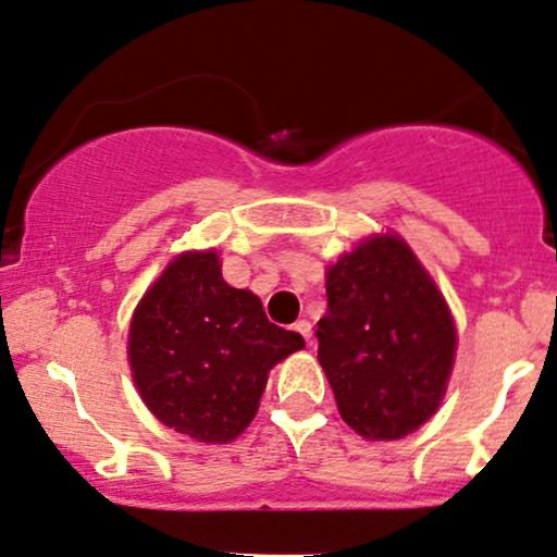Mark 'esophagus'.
<instances>
[{
	"label": "esophagus",
	"mask_w": 557,
	"mask_h": 557,
	"mask_svg": "<svg viewBox=\"0 0 557 557\" xmlns=\"http://www.w3.org/2000/svg\"><path fill=\"white\" fill-rule=\"evenodd\" d=\"M295 331H298V334L302 336V339L311 342V334H313V331H311V321H308V319H300L298 323H295Z\"/></svg>",
	"instance_id": "1"
}]
</instances>
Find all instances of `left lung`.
I'll return each instance as SVG.
<instances>
[{"label":"left lung","mask_w":557,"mask_h":557,"mask_svg":"<svg viewBox=\"0 0 557 557\" xmlns=\"http://www.w3.org/2000/svg\"><path fill=\"white\" fill-rule=\"evenodd\" d=\"M319 362L342 419L364 440H400L445 398L457 331L434 280L400 236L364 238L326 270Z\"/></svg>","instance_id":"8db88e82"}]
</instances>
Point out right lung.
Masks as SVG:
<instances>
[{
	"label": "right lung",
	"mask_w": 557,
	"mask_h": 557,
	"mask_svg": "<svg viewBox=\"0 0 557 557\" xmlns=\"http://www.w3.org/2000/svg\"><path fill=\"white\" fill-rule=\"evenodd\" d=\"M302 347L300 334L270 323L255 293L223 280L213 249L185 251L140 298L128 362L161 424L226 445L257 417L270 370Z\"/></svg>",
	"instance_id": "obj_1"
}]
</instances>
